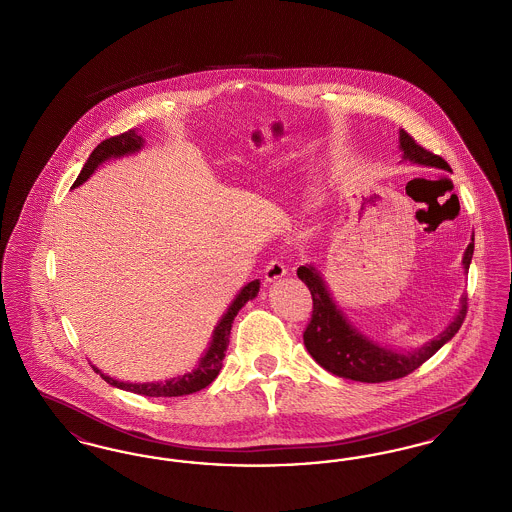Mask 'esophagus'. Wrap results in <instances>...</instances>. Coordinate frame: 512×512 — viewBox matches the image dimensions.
<instances>
[{
    "mask_svg": "<svg viewBox=\"0 0 512 512\" xmlns=\"http://www.w3.org/2000/svg\"><path fill=\"white\" fill-rule=\"evenodd\" d=\"M286 272H288V268H286L282 261H270L267 268H265V280L267 282H276V280L284 278Z\"/></svg>",
    "mask_w": 512,
    "mask_h": 512,
    "instance_id": "34e87169",
    "label": "esophagus"
}]
</instances>
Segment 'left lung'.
I'll return each instance as SVG.
<instances>
[{
  "instance_id": "left-lung-1",
  "label": "left lung",
  "mask_w": 512,
  "mask_h": 512,
  "mask_svg": "<svg viewBox=\"0 0 512 512\" xmlns=\"http://www.w3.org/2000/svg\"><path fill=\"white\" fill-rule=\"evenodd\" d=\"M399 149L403 153V161L449 171V165L439 155L418 146L405 130H399ZM472 242L464 251V272H468L472 261ZM297 276L307 284L309 292L313 295V317L303 334L307 351L324 370L355 382L378 384L411 374L432 355H436L439 349L459 332L466 317V295H463L459 303V313L441 334L413 351H397L388 345H380L378 341L370 340L347 318L334 301L320 270L315 265L297 268Z\"/></svg>"
}]
</instances>
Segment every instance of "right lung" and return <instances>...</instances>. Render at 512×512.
I'll return each instance as SVG.
<instances>
[{
  "mask_svg": "<svg viewBox=\"0 0 512 512\" xmlns=\"http://www.w3.org/2000/svg\"><path fill=\"white\" fill-rule=\"evenodd\" d=\"M144 144H146V140L140 134H136V130H128L124 134L113 136V138L101 142L92 151V155L88 157V161L84 163L82 171L78 174V178L74 180L73 190L78 188L80 184H84L94 172L98 171L103 163H107L111 159H121V157L132 155V153H138L144 147ZM259 288H261V280H253V282L245 284L244 288L234 297V301L228 305L226 313L217 322L211 341H209V347L205 349V353L201 355V359L197 361V365H195L192 372L180 374V376L165 380V382L136 384V382H121L117 378H111V376L103 374L96 365H92V368L98 372L107 384H111L119 390L132 391V393L147 395V397H180V395H190L195 391L203 390L219 376L222 359H224V353L228 349V341H230L228 338H230L234 318L240 313V309L244 307L247 301L257 297Z\"/></svg>",
  "mask_w": 512,
  "mask_h": 512,
  "instance_id": "1",
  "label": "right lung"
}]
</instances>
